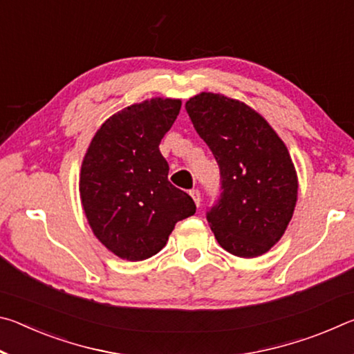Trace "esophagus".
I'll return each mask as SVG.
<instances>
[{
	"label": "esophagus",
	"instance_id": "1",
	"mask_svg": "<svg viewBox=\"0 0 354 354\" xmlns=\"http://www.w3.org/2000/svg\"><path fill=\"white\" fill-rule=\"evenodd\" d=\"M189 194H190L192 198H194L195 205L200 207V205H201V194H200V190H198V189H192V190L189 192Z\"/></svg>",
	"mask_w": 354,
	"mask_h": 354
}]
</instances>
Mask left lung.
I'll return each mask as SVG.
<instances>
[{
    "label": "left lung",
    "mask_w": 354,
    "mask_h": 354,
    "mask_svg": "<svg viewBox=\"0 0 354 354\" xmlns=\"http://www.w3.org/2000/svg\"><path fill=\"white\" fill-rule=\"evenodd\" d=\"M220 169V196L206 218L221 248L239 257L267 253L295 209L298 181L284 142L259 113L225 95L185 103Z\"/></svg>",
    "instance_id": "1"
}]
</instances>
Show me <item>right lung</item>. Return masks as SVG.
<instances>
[{
  "label": "right lung",
  "mask_w": 354,
  "mask_h": 354,
  "mask_svg": "<svg viewBox=\"0 0 354 354\" xmlns=\"http://www.w3.org/2000/svg\"><path fill=\"white\" fill-rule=\"evenodd\" d=\"M181 101L153 98L117 112L101 124L82 160L80 192L93 234L113 254L143 261L159 253L194 200L169 181L159 143Z\"/></svg>",
  "instance_id": "right-lung-1"
}]
</instances>
